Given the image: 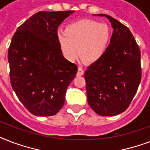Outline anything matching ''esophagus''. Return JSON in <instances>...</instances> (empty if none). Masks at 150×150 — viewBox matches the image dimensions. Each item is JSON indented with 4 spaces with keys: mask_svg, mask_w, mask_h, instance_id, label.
<instances>
[{
    "mask_svg": "<svg viewBox=\"0 0 150 150\" xmlns=\"http://www.w3.org/2000/svg\"><path fill=\"white\" fill-rule=\"evenodd\" d=\"M84 74V70L82 67H79V69H78L77 72V76H82V75Z\"/></svg>",
    "mask_w": 150,
    "mask_h": 150,
    "instance_id": "obj_1",
    "label": "esophagus"
}]
</instances>
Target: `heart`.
<instances>
[{
  "label": "heart",
  "instance_id": "1",
  "mask_svg": "<svg viewBox=\"0 0 150 150\" xmlns=\"http://www.w3.org/2000/svg\"><path fill=\"white\" fill-rule=\"evenodd\" d=\"M111 37V30L107 24L89 19L71 23L65 32L57 33V38L61 53L68 61H74L79 55L86 62L93 63L105 54Z\"/></svg>",
  "mask_w": 150,
  "mask_h": 150
}]
</instances>
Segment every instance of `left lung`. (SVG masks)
<instances>
[{"label":"left lung","mask_w":150,"mask_h":150,"mask_svg":"<svg viewBox=\"0 0 150 150\" xmlns=\"http://www.w3.org/2000/svg\"><path fill=\"white\" fill-rule=\"evenodd\" d=\"M114 29L99 61L85 71L88 103L100 116H115L130 105L141 82V54L128 27L105 14Z\"/></svg>","instance_id":"1"}]
</instances>
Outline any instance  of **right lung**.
Listing matches in <instances>:
<instances>
[{
  "mask_svg": "<svg viewBox=\"0 0 150 150\" xmlns=\"http://www.w3.org/2000/svg\"><path fill=\"white\" fill-rule=\"evenodd\" d=\"M74 11H39L20 25L8 50L11 87L20 102L36 116L56 114L64 104L76 64L64 57L57 28Z\"/></svg>",
  "mask_w": 150,
  "mask_h": 150,
  "instance_id": "1",
  "label": "right lung"
}]
</instances>
